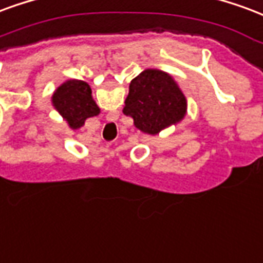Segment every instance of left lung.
I'll use <instances>...</instances> for the list:
<instances>
[{"label": "left lung", "mask_w": 263, "mask_h": 263, "mask_svg": "<svg viewBox=\"0 0 263 263\" xmlns=\"http://www.w3.org/2000/svg\"><path fill=\"white\" fill-rule=\"evenodd\" d=\"M122 112L134 118L139 131L157 135L185 117L186 99L168 73L145 69L129 83Z\"/></svg>", "instance_id": "8db88e82"}]
</instances>
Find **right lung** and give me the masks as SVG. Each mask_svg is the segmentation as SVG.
<instances>
[{
    "mask_svg": "<svg viewBox=\"0 0 263 263\" xmlns=\"http://www.w3.org/2000/svg\"><path fill=\"white\" fill-rule=\"evenodd\" d=\"M54 108L72 129H78L87 118L97 116L100 108L92 97V89L83 81L69 79L57 87L51 97Z\"/></svg>",
    "mask_w": 263,
    "mask_h": 263,
    "instance_id": "right-lung-1",
    "label": "right lung"
}]
</instances>
